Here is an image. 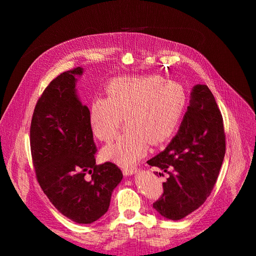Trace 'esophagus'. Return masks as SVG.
Segmentation results:
<instances>
[{
	"label": "esophagus",
	"mask_w": 256,
	"mask_h": 256,
	"mask_svg": "<svg viewBox=\"0 0 256 256\" xmlns=\"http://www.w3.org/2000/svg\"><path fill=\"white\" fill-rule=\"evenodd\" d=\"M138 172V167H131V168H125L123 170V174L125 176H131V175H134V174H136Z\"/></svg>",
	"instance_id": "1"
}]
</instances>
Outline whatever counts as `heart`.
<instances>
[{
	"mask_svg": "<svg viewBox=\"0 0 256 256\" xmlns=\"http://www.w3.org/2000/svg\"><path fill=\"white\" fill-rule=\"evenodd\" d=\"M106 98L96 96L88 111L94 136L110 142L123 116L128 130L102 150V157L130 166L145 155L148 144L162 145L175 134L187 103L184 86L160 76L118 77L106 86Z\"/></svg>",
	"mask_w": 256,
	"mask_h": 256,
	"instance_id": "obj_1",
	"label": "heart"
}]
</instances>
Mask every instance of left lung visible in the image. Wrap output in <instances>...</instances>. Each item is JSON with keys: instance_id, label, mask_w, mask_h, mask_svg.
Returning a JSON list of instances; mask_svg holds the SVG:
<instances>
[{"instance_id": "obj_1", "label": "left lung", "mask_w": 256, "mask_h": 256, "mask_svg": "<svg viewBox=\"0 0 256 256\" xmlns=\"http://www.w3.org/2000/svg\"><path fill=\"white\" fill-rule=\"evenodd\" d=\"M224 154V120L218 104L208 86L196 84L177 134L164 150L148 160L170 176L153 208L174 221L197 210L214 189Z\"/></svg>"}]
</instances>
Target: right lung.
<instances>
[{
    "label": "right lung",
    "instance_id": "1",
    "mask_svg": "<svg viewBox=\"0 0 256 256\" xmlns=\"http://www.w3.org/2000/svg\"><path fill=\"white\" fill-rule=\"evenodd\" d=\"M82 74L81 67L62 72L42 92L32 118L30 150L37 180L50 202L68 219L89 224L108 211L123 174L110 162L96 165L89 108L76 89Z\"/></svg>",
    "mask_w": 256,
    "mask_h": 256
}]
</instances>
